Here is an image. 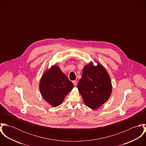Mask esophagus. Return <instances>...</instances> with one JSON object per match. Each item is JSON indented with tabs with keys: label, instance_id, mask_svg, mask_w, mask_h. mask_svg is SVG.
I'll use <instances>...</instances> for the list:
<instances>
[{
	"label": "esophagus",
	"instance_id": "esophagus-1",
	"mask_svg": "<svg viewBox=\"0 0 146 146\" xmlns=\"http://www.w3.org/2000/svg\"><path fill=\"white\" fill-rule=\"evenodd\" d=\"M72 83H73L74 86H76V85H77V82H76V80L73 81V82H72Z\"/></svg>",
	"mask_w": 146,
	"mask_h": 146
}]
</instances>
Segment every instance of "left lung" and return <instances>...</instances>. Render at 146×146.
<instances>
[{
	"mask_svg": "<svg viewBox=\"0 0 146 146\" xmlns=\"http://www.w3.org/2000/svg\"><path fill=\"white\" fill-rule=\"evenodd\" d=\"M78 88L85 105L96 110L109 99L112 86L109 74L104 67L99 62L94 66L90 62L84 67Z\"/></svg>",
	"mask_w": 146,
	"mask_h": 146,
	"instance_id": "1",
	"label": "left lung"
}]
</instances>
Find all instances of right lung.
<instances>
[{
    "instance_id": "right-lung-1",
    "label": "right lung",
    "mask_w": 146,
    "mask_h": 146,
    "mask_svg": "<svg viewBox=\"0 0 146 146\" xmlns=\"http://www.w3.org/2000/svg\"><path fill=\"white\" fill-rule=\"evenodd\" d=\"M73 88V84L57 65H53L45 71L39 83L42 97L54 107L62 103Z\"/></svg>"
}]
</instances>
